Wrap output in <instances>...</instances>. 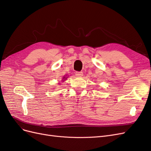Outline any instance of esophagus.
I'll use <instances>...</instances> for the list:
<instances>
[{"mask_svg": "<svg viewBox=\"0 0 151 151\" xmlns=\"http://www.w3.org/2000/svg\"><path fill=\"white\" fill-rule=\"evenodd\" d=\"M76 76L77 77H82L83 76V73L82 72H77L76 73Z\"/></svg>", "mask_w": 151, "mask_h": 151, "instance_id": "34e87169", "label": "esophagus"}]
</instances>
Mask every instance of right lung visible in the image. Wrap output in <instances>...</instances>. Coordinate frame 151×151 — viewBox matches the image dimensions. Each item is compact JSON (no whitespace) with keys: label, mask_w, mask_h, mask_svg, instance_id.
<instances>
[{"label":"right lung","mask_w":151,"mask_h":151,"mask_svg":"<svg viewBox=\"0 0 151 151\" xmlns=\"http://www.w3.org/2000/svg\"><path fill=\"white\" fill-rule=\"evenodd\" d=\"M68 76H63V77H62V81H61V82H64L65 81H66V80H67V79L68 78ZM58 84H59V85H60V83H58Z\"/></svg>","instance_id":"1"}]
</instances>
